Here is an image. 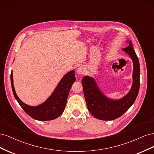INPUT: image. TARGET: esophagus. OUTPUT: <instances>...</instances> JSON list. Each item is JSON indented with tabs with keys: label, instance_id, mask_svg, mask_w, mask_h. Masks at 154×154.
<instances>
[{
	"label": "esophagus",
	"instance_id": "esophagus-1",
	"mask_svg": "<svg viewBox=\"0 0 154 154\" xmlns=\"http://www.w3.org/2000/svg\"><path fill=\"white\" fill-rule=\"evenodd\" d=\"M76 71H77V73L79 74H83V72H85V68L83 67H80L77 69Z\"/></svg>",
	"mask_w": 154,
	"mask_h": 154
}]
</instances>
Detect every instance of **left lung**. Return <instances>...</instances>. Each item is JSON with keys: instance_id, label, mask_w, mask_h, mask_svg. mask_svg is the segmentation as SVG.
Instances as JSON below:
<instances>
[{"instance_id": "8db88e82", "label": "left lung", "mask_w": 154, "mask_h": 154, "mask_svg": "<svg viewBox=\"0 0 154 154\" xmlns=\"http://www.w3.org/2000/svg\"><path fill=\"white\" fill-rule=\"evenodd\" d=\"M128 42L129 45L123 50L131 58L134 71L133 84L127 95L118 100H112L100 91L93 78L85 76L82 80L87 109L94 117L98 119L109 121L119 118L133 105L137 96L140 86V67L131 40Z\"/></svg>"}]
</instances>
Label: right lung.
<instances>
[{"label": "right lung", "instance_id": "obj_1", "mask_svg": "<svg viewBox=\"0 0 154 154\" xmlns=\"http://www.w3.org/2000/svg\"><path fill=\"white\" fill-rule=\"evenodd\" d=\"M76 81L74 71L67 72L61 80L49 98L43 103L32 106L25 104L18 98L13 85V72L11 73V83L14 96L20 106L32 118L38 121H49L57 118L66 107L67 97L72 83Z\"/></svg>", "mask_w": 154, "mask_h": 154}]
</instances>
